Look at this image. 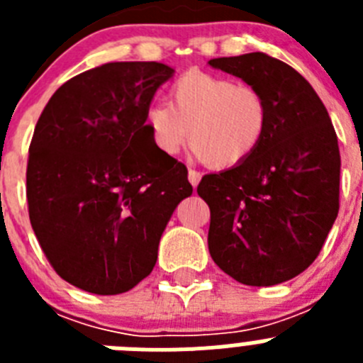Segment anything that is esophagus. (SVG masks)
<instances>
[{
    "label": "esophagus",
    "mask_w": 363,
    "mask_h": 363,
    "mask_svg": "<svg viewBox=\"0 0 363 363\" xmlns=\"http://www.w3.org/2000/svg\"><path fill=\"white\" fill-rule=\"evenodd\" d=\"M200 178L201 176L198 171H192V169L189 171V184H191L192 187H198V184H200Z\"/></svg>",
    "instance_id": "esophagus-1"
}]
</instances>
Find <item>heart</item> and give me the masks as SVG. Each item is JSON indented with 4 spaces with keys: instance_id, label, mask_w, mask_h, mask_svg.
Here are the masks:
<instances>
[{
    "instance_id": "heart-1",
    "label": "heart",
    "mask_w": 363,
    "mask_h": 363,
    "mask_svg": "<svg viewBox=\"0 0 363 363\" xmlns=\"http://www.w3.org/2000/svg\"><path fill=\"white\" fill-rule=\"evenodd\" d=\"M267 121V99L258 89L201 70L172 83L169 105L145 111V127L160 152L176 154L189 136L194 154L213 169H230L252 156Z\"/></svg>"
}]
</instances>
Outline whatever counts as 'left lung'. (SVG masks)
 <instances>
[{
	"label": "left lung",
	"mask_w": 363,
	"mask_h": 363,
	"mask_svg": "<svg viewBox=\"0 0 363 363\" xmlns=\"http://www.w3.org/2000/svg\"><path fill=\"white\" fill-rule=\"evenodd\" d=\"M209 65L258 89L269 105L252 156L198 185L211 209L209 252L240 284H281L313 264L338 216V138L322 99L287 63L249 52Z\"/></svg>",
	"instance_id": "obj_1"
}]
</instances>
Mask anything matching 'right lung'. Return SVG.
<instances>
[{"label":"right lung","mask_w":363,"mask_h":363,"mask_svg":"<svg viewBox=\"0 0 363 363\" xmlns=\"http://www.w3.org/2000/svg\"><path fill=\"white\" fill-rule=\"evenodd\" d=\"M174 69L112 62L49 99L27 165L30 225L54 271L94 294L150 274L172 213L192 194L184 163L154 147L145 111Z\"/></svg>","instance_id":"add662e5"}]
</instances>
